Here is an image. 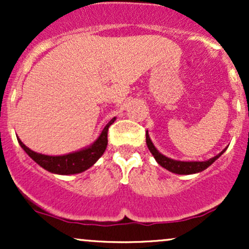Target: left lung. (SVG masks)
<instances>
[{"instance_id":"1","label":"left lung","mask_w":249,"mask_h":249,"mask_svg":"<svg viewBox=\"0 0 249 249\" xmlns=\"http://www.w3.org/2000/svg\"><path fill=\"white\" fill-rule=\"evenodd\" d=\"M146 144H147L148 150H150V152L152 153V156L154 157V159H156L157 162H158L160 166L170 171V172L177 173V174H193V173L201 172V171L206 170L208 166H211V165H212L213 162L215 161L216 159H218L219 157L226 151L225 148L224 151H221V152L216 154L215 157L208 159L206 161H180V160H173V159L167 158L166 156H164V154L159 152V151L154 147L153 142H151L147 131H146Z\"/></svg>"}]
</instances>
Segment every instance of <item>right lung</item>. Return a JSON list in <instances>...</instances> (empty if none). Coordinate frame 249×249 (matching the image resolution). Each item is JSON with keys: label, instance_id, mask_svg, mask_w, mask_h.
<instances>
[{"label": "right lung", "instance_id": "right-lung-1", "mask_svg": "<svg viewBox=\"0 0 249 249\" xmlns=\"http://www.w3.org/2000/svg\"><path fill=\"white\" fill-rule=\"evenodd\" d=\"M115 121L116 118H112L105 125L98 138L90 146L77 151V152L64 154V156H47V154L34 152L29 147L25 146L23 142H21V139L17 138V141H18L21 147L27 152L28 156L44 170L55 174H63V176L82 173L92 166L103 156V153L105 152L107 146L108 127L112 123H115Z\"/></svg>", "mask_w": 249, "mask_h": 249}]
</instances>
